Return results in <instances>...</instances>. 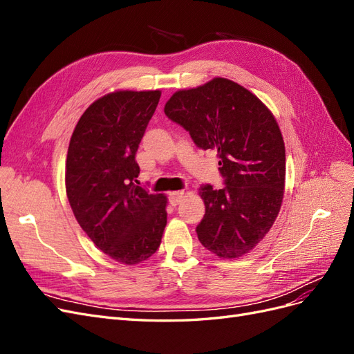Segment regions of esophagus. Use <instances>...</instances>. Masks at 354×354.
<instances>
[{
  "instance_id": "obj_1",
  "label": "esophagus",
  "mask_w": 354,
  "mask_h": 354,
  "mask_svg": "<svg viewBox=\"0 0 354 354\" xmlns=\"http://www.w3.org/2000/svg\"><path fill=\"white\" fill-rule=\"evenodd\" d=\"M169 203L171 205H178L181 199L185 198V190H178V192H171L169 194Z\"/></svg>"
}]
</instances>
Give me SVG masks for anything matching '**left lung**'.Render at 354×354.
<instances>
[{"label":"left lung","instance_id":"obj_1","mask_svg":"<svg viewBox=\"0 0 354 354\" xmlns=\"http://www.w3.org/2000/svg\"><path fill=\"white\" fill-rule=\"evenodd\" d=\"M164 112L198 147L217 152L226 187H199L205 216L196 233L220 259H239L263 241L281 211L286 165L279 125L255 94L220 77L176 91Z\"/></svg>","mask_w":354,"mask_h":354}]
</instances>
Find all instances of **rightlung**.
Returning <instances> with one entry per match:
<instances>
[{
	"label": "right lung",
	"instance_id": "right-lung-1",
	"mask_svg": "<svg viewBox=\"0 0 354 354\" xmlns=\"http://www.w3.org/2000/svg\"><path fill=\"white\" fill-rule=\"evenodd\" d=\"M159 90H118L93 102L72 133L65 169L73 216L112 260L134 266L152 257L167 226V196L137 186L136 152Z\"/></svg>",
	"mask_w": 354,
	"mask_h": 354
}]
</instances>
